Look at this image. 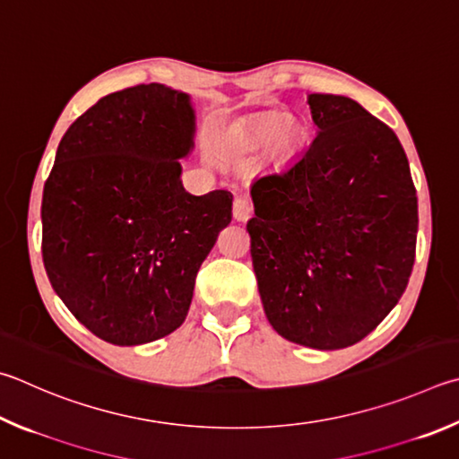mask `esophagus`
I'll return each instance as SVG.
<instances>
[{
	"label": "esophagus",
	"mask_w": 459,
	"mask_h": 459,
	"mask_svg": "<svg viewBox=\"0 0 459 459\" xmlns=\"http://www.w3.org/2000/svg\"><path fill=\"white\" fill-rule=\"evenodd\" d=\"M251 214H253L251 201H248L247 196H237L235 204H232V216H235V221L247 222L248 219H251Z\"/></svg>",
	"instance_id": "1"
}]
</instances>
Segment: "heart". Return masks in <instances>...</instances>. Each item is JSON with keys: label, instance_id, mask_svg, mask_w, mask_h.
<instances>
[{"label": "heart", "instance_id": "b5f03b06", "mask_svg": "<svg viewBox=\"0 0 459 459\" xmlns=\"http://www.w3.org/2000/svg\"><path fill=\"white\" fill-rule=\"evenodd\" d=\"M279 138L285 148H295L301 140V130L287 118H269L238 132L237 136H232L230 143L238 152H256V150L266 148Z\"/></svg>", "mask_w": 459, "mask_h": 459}]
</instances>
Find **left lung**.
Here are the masks:
<instances>
[{"mask_svg":"<svg viewBox=\"0 0 459 459\" xmlns=\"http://www.w3.org/2000/svg\"><path fill=\"white\" fill-rule=\"evenodd\" d=\"M316 136L251 185L247 222L258 295L290 343L361 341L410 281L418 196L395 132L347 96L309 94Z\"/></svg>","mask_w":459,"mask_h":459,"instance_id":"8db88e82","label":"left lung"}]
</instances>
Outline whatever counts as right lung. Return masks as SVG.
<instances>
[{
	"label": "right lung",
	"instance_id": "add662e5",
	"mask_svg": "<svg viewBox=\"0 0 459 459\" xmlns=\"http://www.w3.org/2000/svg\"><path fill=\"white\" fill-rule=\"evenodd\" d=\"M186 91L143 84L100 98L60 140L41 198V255L56 295L112 345L186 319L196 273L232 219V195L186 193L195 150Z\"/></svg>",
	"mask_w": 459,
	"mask_h": 459
}]
</instances>
